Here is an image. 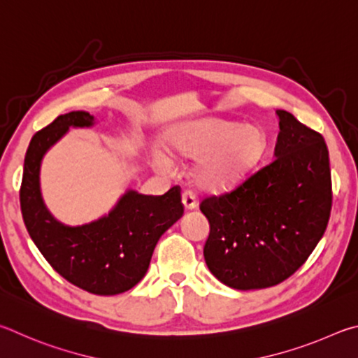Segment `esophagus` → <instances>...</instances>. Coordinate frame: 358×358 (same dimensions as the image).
<instances>
[{"label":"esophagus","instance_id":"obj_1","mask_svg":"<svg viewBox=\"0 0 358 358\" xmlns=\"http://www.w3.org/2000/svg\"><path fill=\"white\" fill-rule=\"evenodd\" d=\"M182 203L185 209H195L196 208V195L192 190H184L182 192Z\"/></svg>","mask_w":358,"mask_h":358}]
</instances>
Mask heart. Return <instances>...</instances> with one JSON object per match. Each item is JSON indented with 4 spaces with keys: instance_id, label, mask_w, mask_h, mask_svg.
<instances>
[{
    "instance_id": "b5f03b06",
    "label": "heart",
    "mask_w": 358,
    "mask_h": 358,
    "mask_svg": "<svg viewBox=\"0 0 358 358\" xmlns=\"http://www.w3.org/2000/svg\"><path fill=\"white\" fill-rule=\"evenodd\" d=\"M168 152L180 159H199L193 180L204 190L224 192L239 185L266 150V138L256 127L206 119L173 129L165 138ZM162 169L171 168V159L162 149L152 154Z\"/></svg>"
}]
</instances>
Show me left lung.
<instances>
[{
    "label": "left lung",
    "mask_w": 358,
    "mask_h": 358,
    "mask_svg": "<svg viewBox=\"0 0 358 358\" xmlns=\"http://www.w3.org/2000/svg\"><path fill=\"white\" fill-rule=\"evenodd\" d=\"M275 159L231 192L204 196L209 271L234 289H262L296 273L327 229L329 149L319 131L278 110Z\"/></svg>",
    "instance_id": "1"
}]
</instances>
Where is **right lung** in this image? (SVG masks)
Wrapping results in <instances>:
<instances>
[{
  "instance_id": "right-lung-1",
  "label": "right lung",
  "mask_w": 358,
  "mask_h": 358,
  "mask_svg": "<svg viewBox=\"0 0 358 358\" xmlns=\"http://www.w3.org/2000/svg\"><path fill=\"white\" fill-rule=\"evenodd\" d=\"M92 121L90 113L71 111L36 131L24 155L20 208L31 239L62 278L91 294L115 296L146 275L157 242L182 217L184 204L179 185L160 196L129 192L97 222L77 228L56 222L41 198V160L69 127H90Z\"/></svg>"
}]
</instances>
